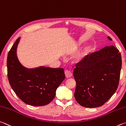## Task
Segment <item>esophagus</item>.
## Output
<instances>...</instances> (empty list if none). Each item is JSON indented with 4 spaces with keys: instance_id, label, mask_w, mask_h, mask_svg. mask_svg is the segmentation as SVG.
Returning a JSON list of instances; mask_svg holds the SVG:
<instances>
[{
    "instance_id": "34e87169",
    "label": "esophagus",
    "mask_w": 126,
    "mask_h": 126,
    "mask_svg": "<svg viewBox=\"0 0 126 126\" xmlns=\"http://www.w3.org/2000/svg\"><path fill=\"white\" fill-rule=\"evenodd\" d=\"M65 74L66 77L67 78H71L72 76V73L71 71H70V70H65Z\"/></svg>"
}]
</instances>
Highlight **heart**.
I'll return each instance as SVG.
<instances>
[{"label":"heart","mask_w":126,"mask_h":126,"mask_svg":"<svg viewBox=\"0 0 126 126\" xmlns=\"http://www.w3.org/2000/svg\"><path fill=\"white\" fill-rule=\"evenodd\" d=\"M82 54H79L78 55H77V56L76 57V59L77 60H81V59L82 58Z\"/></svg>","instance_id":"obj_1"}]
</instances>
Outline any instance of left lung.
Segmentation results:
<instances>
[{
  "mask_svg": "<svg viewBox=\"0 0 126 126\" xmlns=\"http://www.w3.org/2000/svg\"><path fill=\"white\" fill-rule=\"evenodd\" d=\"M110 40L111 37L108 36ZM73 72L76 82L74 96L83 107L102 106L115 93L120 80L122 59L114 46L91 53L76 63Z\"/></svg>",
  "mask_w": 126,
  "mask_h": 126,
  "instance_id": "1",
  "label": "left lung"
}]
</instances>
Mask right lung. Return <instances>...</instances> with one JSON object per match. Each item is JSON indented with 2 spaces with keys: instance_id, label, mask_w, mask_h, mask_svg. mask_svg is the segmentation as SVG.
Masks as SVG:
<instances>
[{
  "instance_id": "add662e5",
  "label": "right lung",
  "mask_w": 126,
  "mask_h": 126,
  "mask_svg": "<svg viewBox=\"0 0 126 126\" xmlns=\"http://www.w3.org/2000/svg\"><path fill=\"white\" fill-rule=\"evenodd\" d=\"M20 37L15 41L8 52V78L17 97L26 104L41 106L51 102L56 91L65 75L63 68L41 66L29 69L22 65L16 56V48Z\"/></svg>"
}]
</instances>
